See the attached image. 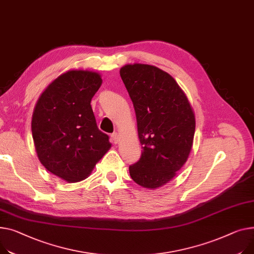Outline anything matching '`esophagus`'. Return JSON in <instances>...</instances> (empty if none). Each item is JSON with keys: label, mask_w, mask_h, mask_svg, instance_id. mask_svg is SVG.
<instances>
[{"label": "esophagus", "mask_w": 254, "mask_h": 254, "mask_svg": "<svg viewBox=\"0 0 254 254\" xmlns=\"http://www.w3.org/2000/svg\"><path fill=\"white\" fill-rule=\"evenodd\" d=\"M111 141L114 143V144H117L118 142H120V137H118V133L117 132H113L111 134Z\"/></svg>", "instance_id": "34e87169"}]
</instances>
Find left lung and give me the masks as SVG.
<instances>
[{"mask_svg": "<svg viewBox=\"0 0 254 254\" xmlns=\"http://www.w3.org/2000/svg\"><path fill=\"white\" fill-rule=\"evenodd\" d=\"M122 79L132 101L143 152L129 175L154 190L174 179L187 161L195 133V114L175 78L156 66H123Z\"/></svg>", "mask_w": 254, "mask_h": 254, "instance_id": "obj_1", "label": "left lung"}]
</instances>
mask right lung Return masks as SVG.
<instances>
[{
	"label": "right lung",
	"mask_w": 254,
	"mask_h": 254,
	"mask_svg": "<svg viewBox=\"0 0 254 254\" xmlns=\"http://www.w3.org/2000/svg\"><path fill=\"white\" fill-rule=\"evenodd\" d=\"M101 84L99 72L68 70L49 84L33 109L31 131L38 158L67 183L87 179L111 148L91 106Z\"/></svg>",
	"instance_id": "right-lung-1"
}]
</instances>
